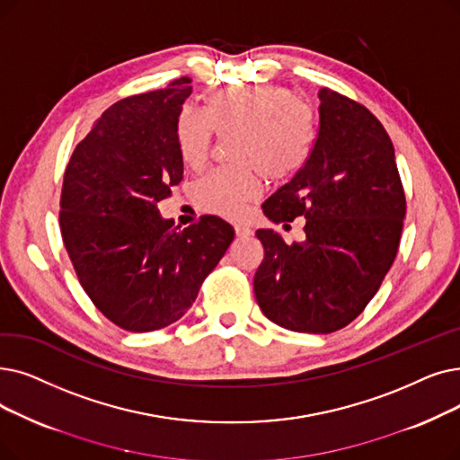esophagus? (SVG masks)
<instances>
[{"mask_svg":"<svg viewBox=\"0 0 460 460\" xmlns=\"http://www.w3.org/2000/svg\"><path fill=\"white\" fill-rule=\"evenodd\" d=\"M234 233H236L238 238H244V236H250L253 231L248 226H244V224H236L234 226Z\"/></svg>","mask_w":460,"mask_h":460,"instance_id":"esophagus-1","label":"esophagus"}]
</instances>
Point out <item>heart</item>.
Listing matches in <instances>:
<instances>
[{"instance_id": "heart-1", "label": "heart", "mask_w": 460, "mask_h": 460, "mask_svg": "<svg viewBox=\"0 0 460 460\" xmlns=\"http://www.w3.org/2000/svg\"><path fill=\"white\" fill-rule=\"evenodd\" d=\"M212 131L231 138V162L193 188V201L216 216L241 214L259 193V176L279 182L301 171L315 141L312 109L279 86H231L203 95V114L184 109L176 118V146L190 169L208 157Z\"/></svg>"}]
</instances>
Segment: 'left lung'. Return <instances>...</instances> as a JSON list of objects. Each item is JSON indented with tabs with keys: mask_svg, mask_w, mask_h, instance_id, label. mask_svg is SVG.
<instances>
[{
	"mask_svg": "<svg viewBox=\"0 0 460 460\" xmlns=\"http://www.w3.org/2000/svg\"><path fill=\"white\" fill-rule=\"evenodd\" d=\"M319 128L303 169L263 203L272 222L305 216V241L257 229L265 259L253 276L272 323L312 334L346 327L382 286L401 243L406 199L394 148L363 105L322 88Z\"/></svg>",
	"mask_w": 460,
	"mask_h": 460,
	"instance_id": "8db88e82",
	"label": "left lung"
}]
</instances>
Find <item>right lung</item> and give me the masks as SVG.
<instances>
[{"label": "right lung", "mask_w": 460, "mask_h": 460, "mask_svg": "<svg viewBox=\"0 0 460 460\" xmlns=\"http://www.w3.org/2000/svg\"><path fill=\"white\" fill-rule=\"evenodd\" d=\"M191 78L109 107L66 169L59 229L81 286L112 323L148 332L178 322L234 231L203 216L181 231L157 203L182 181L176 118Z\"/></svg>", "instance_id": "add662e5"}]
</instances>
